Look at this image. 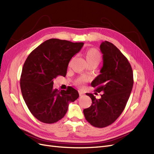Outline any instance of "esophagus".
Returning a JSON list of instances; mask_svg holds the SVG:
<instances>
[{
	"label": "esophagus",
	"instance_id": "34e87169",
	"mask_svg": "<svg viewBox=\"0 0 154 154\" xmlns=\"http://www.w3.org/2000/svg\"><path fill=\"white\" fill-rule=\"evenodd\" d=\"M78 92H79V94H80V96L84 95V92H83V91H80V90L78 91Z\"/></svg>",
	"mask_w": 154,
	"mask_h": 154
}]
</instances>
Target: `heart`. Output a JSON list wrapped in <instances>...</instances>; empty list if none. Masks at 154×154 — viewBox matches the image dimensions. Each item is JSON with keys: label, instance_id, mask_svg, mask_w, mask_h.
Segmentation results:
<instances>
[{"label": "heart", "instance_id": "1", "mask_svg": "<svg viewBox=\"0 0 154 154\" xmlns=\"http://www.w3.org/2000/svg\"><path fill=\"white\" fill-rule=\"evenodd\" d=\"M84 55L88 65L95 64L96 66H97L101 60V54L98 51L94 48H91V49H87L85 52ZM85 81H86L85 78L80 77L77 79L75 83L76 85L82 87L83 85V83H84Z\"/></svg>", "mask_w": 154, "mask_h": 154}]
</instances>
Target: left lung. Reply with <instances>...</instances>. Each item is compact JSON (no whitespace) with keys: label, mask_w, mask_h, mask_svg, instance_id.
<instances>
[{"label":"left lung","mask_w":154,"mask_h":154,"mask_svg":"<svg viewBox=\"0 0 154 154\" xmlns=\"http://www.w3.org/2000/svg\"><path fill=\"white\" fill-rule=\"evenodd\" d=\"M103 54V67L100 74L91 83L95 91L102 92L97 100L87 93L92 100L90 107L83 110L85 118L91 125L97 128L107 127L123 112L134 84L133 72L127 58L109 42L100 45Z\"/></svg>","instance_id":"8db88e82"}]
</instances>
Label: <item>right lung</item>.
Here are the masks:
<instances>
[{
  "label": "right lung",
  "instance_id": "obj_1",
  "mask_svg": "<svg viewBox=\"0 0 154 154\" xmlns=\"http://www.w3.org/2000/svg\"><path fill=\"white\" fill-rule=\"evenodd\" d=\"M83 42L51 38L29 54L22 68L20 88L29 110L40 122L54 123L66 115L69 104L79 97L70 87L67 91L53 88L58 76H66L70 60L80 51Z\"/></svg>",
  "mask_w": 154,
  "mask_h": 154
}]
</instances>
